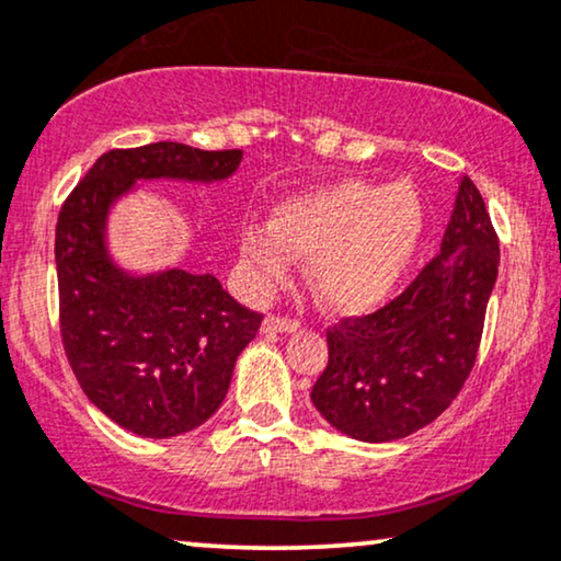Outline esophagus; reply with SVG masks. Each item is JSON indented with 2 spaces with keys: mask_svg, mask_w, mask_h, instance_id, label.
Segmentation results:
<instances>
[{
  "mask_svg": "<svg viewBox=\"0 0 561 561\" xmlns=\"http://www.w3.org/2000/svg\"><path fill=\"white\" fill-rule=\"evenodd\" d=\"M300 328L295 318H287V316H266L264 318V331L266 333H293Z\"/></svg>",
  "mask_w": 561,
  "mask_h": 561,
  "instance_id": "1",
  "label": "esophagus"
}]
</instances>
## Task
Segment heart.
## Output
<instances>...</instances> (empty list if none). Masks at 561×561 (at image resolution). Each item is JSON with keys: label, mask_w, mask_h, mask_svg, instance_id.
Masks as SVG:
<instances>
[{"label": "heart", "mask_w": 561, "mask_h": 561, "mask_svg": "<svg viewBox=\"0 0 561 561\" xmlns=\"http://www.w3.org/2000/svg\"><path fill=\"white\" fill-rule=\"evenodd\" d=\"M423 222V205L408 182L346 179L287 197L272 226L245 230L243 253L261 287L285 279L295 256H310L312 289L328 308L367 312L408 274Z\"/></svg>", "instance_id": "b5f03b06"}]
</instances>
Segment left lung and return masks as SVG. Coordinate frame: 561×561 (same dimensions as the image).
<instances>
[{"label":"left lung","mask_w":561,"mask_h":561,"mask_svg":"<svg viewBox=\"0 0 561 561\" xmlns=\"http://www.w3.org/2000/svg\"><path fill=\"white\" fill-rule=\"evenodd\" d=\"M500 243L480 190L461 179L442 251L369 316L325 331L312 405L358 442H398L436 421L465 387L497 279Z\"/></svg>","instance_id":"1"}]
</instances>
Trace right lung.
<instances>
[{
	"instance_id": "obj_1",
	"label": "right lung",
	"mask_w": 561,
	"mask_h": 561,
	"mask_svg": "<svg viewBox=\"0 0 561 561\" xmlns=\"http://www.w3.org/2000/svg\"><path fill=\"white\" fill-rule=\"evenodd\" d=\"M241 151L161 140L112 148L64 199L56 222L58 325L81 390L117 425L169 438L203 425L226 400L236 358L264 316L243 308L213 274L169 268L125 276L104 251L112 199L136 179L215 182Z\"/></svg>"
}]
</instances>
